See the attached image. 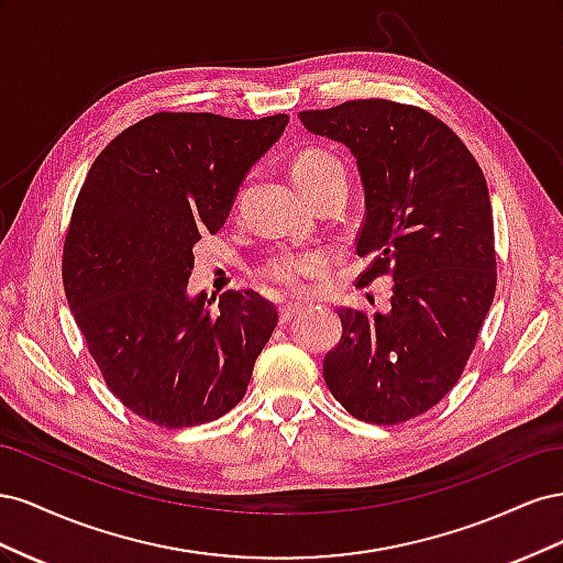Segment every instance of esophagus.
I'll use <instances>...</instances> for the list:
<instances>
[{"instance_id":"34e87169","label":"esophagus","mask_w":563,"mask_h":563,"mask_svg":"<svg viewBox=\"0 0 563 563\" xmlns=\"http://www.w3.org/2000/svg\"><path fill=\"white\" fill-rule=\"evenodd\" d=\"M300 305H296V302H288V305H282L279 308V321L282 323H288V321H294L298 314H300Z\"/></svg>"}]
</instances>
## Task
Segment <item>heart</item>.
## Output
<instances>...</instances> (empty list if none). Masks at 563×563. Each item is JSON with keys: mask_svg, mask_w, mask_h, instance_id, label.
I'll list each match as a JSON object with an SVG mask.
<instances>
[{"mask_svg": "<svg viewBox=\"0 0 563 563\" xmlns=\"http://www.w3.org/2000/svg\"><path fill=\"white\" fill-rule=\"evenodd\" d=\"M294 180L305 192L314 197L323 187L333 183H347L345 164L338 155L323 147H308L296 155L291 164ZM335 255L329 249H298V246H282L275 253H269L258 267V279L265 284L277 286L279 291L302 294L308 291L310 284L327 275L333 267Z\"/></svg>", "mask_w": 563, "mask_h": 563, "instance_id": "b5f03b06", "label": "heart"}]
</instances>
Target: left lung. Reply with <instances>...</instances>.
Wrapping results in <instances>:
<instances>
[{
    "mask_svg": "<svg viewBox=\"0 0 563 563\" xmlns=\"http://www.w3.org/2000/svg\"><path fill=\"white\" fill-rule=\"evenodd\" d=\"M343 143L362 172L366 216L356 286L391 277V310H338L340 343L323 380L354 418L397 424L430 411L463 376L496 294L486 178L457 135L416 106L385 98L300 112Z\"/></svg>",
    "mask_w": 563,
    "mask_h": 563,
    "instance_id": "left-lung-1",
    "label": "left lung"
}]
</instances>
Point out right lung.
<instances>
[{
	"label": "right lung",
	"mask_w": 563,
	"mask_h": 563,
	"mask_svg": "<svg viewBox=\"0 0 563 563\" xmlns=\"http://www.w3.org/2000/svg\"><path fill=\"white\" fill-rule=\"evenodd\" d=\"M286 114L155 112L91 164L63 244V286L112 395L166 430L240 404L277 308L255 291L187 296L192 246L225 225L249 168Z\"/></svg>",
	"instance_id": "1"
}]
</instances>
